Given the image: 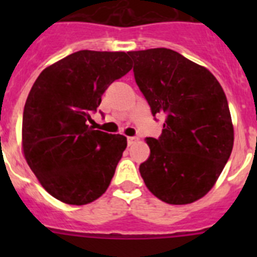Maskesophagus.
Masks as SVG:
<instances>
[{
	"mask_svg": "<svg viewBox=\"0 0 257 257\" xmlns=\"http://www.w3.org/2000/svg\"><path fill=\"white\" fill-rule=\"evenodd\" d=\"M138 138H135V136H128V138H127V144L128 145H133L134 143H136L138 142Z\"/></svg>",
	"mask_w": 257,
	"mask_h": 257,
	"instance_id": "34e87169",
	"label": "esophagus"
}]
</instances>
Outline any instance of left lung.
I'll return each mask as SVG.
<instances>
[{
    "label": "left lung",
    "instance_id": "left-lung-1",
    "mask_svg": "<svg viewBox=\"0 0 257 257\" xmlns=\"http://www.w3.org/2000/svg\"><path fill=\"white\" fill-rule=\"evenodd\" d=\"M152 113L165 114L151 156L139 167L145 185L169 205H189L216 184L230 157L234 128L225 92L207 68L174 50L127 52Z\"/></svg>",
    "mask_w": 257,
    "mask_h": 257
}]
</instances>
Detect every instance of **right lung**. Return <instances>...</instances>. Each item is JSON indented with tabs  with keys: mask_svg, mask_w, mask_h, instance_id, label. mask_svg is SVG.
Returning <instances> with one entry per match:
<instances>
[{
	"mask_svg": "<svg viewBox=\"0 0 257 257\" xmlns=\"http://www.w3.org/2000/svg\"><path fill=\"white\" fill-rule=\"evenodd\" d=\"M131 68L123 51L81 50L45 68L32 86L23 113L22 149L54 198L82 206L108 189L127 139L94 130L87 121L108 86Z\"/></svg>",
	"mask_w": 257,
	"mask_h": 257,
	"instance_id": "obj_1",
	"label": "right lung"
}]
</instances>
